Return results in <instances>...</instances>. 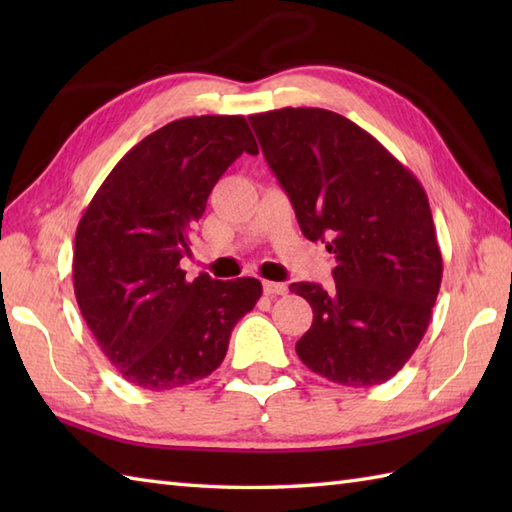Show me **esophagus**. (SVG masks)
Segmentation results:
<instances>
[{
  "label": "esophagus",
  "mask_w": 512,
  "mask_h": 512,
  "mask_svg": "<svg viewBox=\"0 0 512 512\" xmlns=\"http://www.w3.org/2000/svg\"><path fill=\"white\" fill-rule=\"evenodd\" d=\"M288 286L286 284H277V281H264V295L266 297H279L286 295Z\"/></svg>",
  "instance_id": "obj_1"
}]
</instances>
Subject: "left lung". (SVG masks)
<instances>
[{
	"label": "left lung",
	"instance_id": "1",
	"mask_svg": "<svg viewBox=\"0 0 512 512\" xmlns=\"http://www.w3.org/2000/svg\"><path fill=\"white\" fill-rule=\"evenodd\" d=\"M301 233L334 255V286L290 284L312 306L297 354L347 387L396 376L429 328L442 255L427 193L365 129L319 107L248 116Z\"/></svg>",
	"mask_w": 512,
	"mask_h": 512
}]
</instances>
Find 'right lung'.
Returning <instances> with one entry per match:
<instances>
[{
	"label": "right lung",
	"instance_id": "obj_1",
	"mask_svg": "<svg viewBox=\"0 0 512 512\" xmlns=\"http://www.w3.org/2000/svg\"><path fill=\"white\" fill-rule=\"evenodd\" d=\"M257 154L244 116H189L129 149L85 209L74 239V295L127 383L165 391L222 365L259 279L187 281L191 228L233 162Z\"/></svg>",
	"mask_w": 512,
	"mask_h": 512
}]
</instances>
